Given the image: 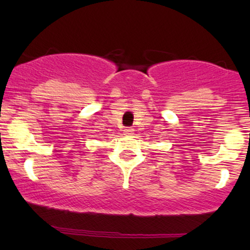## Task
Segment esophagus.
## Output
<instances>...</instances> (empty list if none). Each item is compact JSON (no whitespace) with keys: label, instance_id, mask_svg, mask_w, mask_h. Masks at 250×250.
Masks as SVG:
<instances>
[{"label":"esophagus","instance_id":"1","mask_svg":"<svg viewBox=\"0 0 250 250\" xmlns=\"http://www.w3.org/2000/svg\"><path fill=\"white\" fill-rule=\"evenodd\" d=\"M134 133V129L133 128H130V127H127L125 129V135H131Z\"/></svg>","mask_w":250,"mask_h":250}]
</instances>
